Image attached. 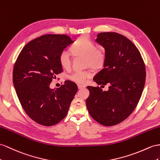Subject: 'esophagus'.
Here are the masks:
<instances>
[{"label":"esophagus","instance_id":"obj_1","mask_svg":"<svg viewBox=\"0 0 160 160\" xmlns=\"http://www.w3.org/2000/svg\"><path fill=\"white\" fill-rule=\"evenodd\" d=\"M78 87L79 89H82V88H84L86 87L84 85H82V84H78Z\"/></svg>","mask_w":160,"mask_h":160}]
</instances>
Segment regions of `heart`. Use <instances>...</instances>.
<instances>
[{"label":"heart","instance_id":"obj_1","mask_svg":"<svg viewBox=\"0 0 160 160\" xmlns=\"http://www.w3.org/2000/svg\"><path fill=\"white\" fill-rule=\"evenodd\" d=\"M75 55H82L85 57V64L95 68L103 67L105 61V54L103 50L96 48V45L87 36H82L78 38L71 47ZM61 66L69 69L71 65V58L68 51L63 50L59 56ZM92 76L89 70H76L69 76V79L78 84H84L87 79Z\"/></svg>","mask_w":160,"mask_h":160}]
</instances>
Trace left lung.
<instances>
[{
  "label": "left lung",
  "instance_id": "8db88e82",
  "mask_svg": "<svg viewBox=\"0 0 160 160\" xmlns=\"http://www.w3.org/2000/svg\"><path fill=\"white\" fill-rule=\"evenodd\" d=\"M95 41L105 48V61L93 80L109 87L108 91L87 87L90 95L86 105L94 120L112 126L126 120L136 108L145 83V65L138 49L124 36L101 32Z\"/></svg>",
  "mask_w": 160,
  "mask_h": 160
}]
</instances>
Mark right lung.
<instances>
[{
  "label": "right lung",
  "mask_w": 160,
  "mask_h": 160,
  "mask_svg": "<svg viewBox=\"0 0 160 160\" xmlns=\"http://www.w3.org/2000/svg\"><path fill=\"white\" fill-rule=\"evenodd\" d=\"M73 42L65 34L41 36L23 48L15 63L13 82L20 103L40 125L53 126L62 120L77 92V85L69 80L59 88L49 87L63 72L61 52Z\"/></svg>",
  "instance_id": "obj_1"
}]
</instances>
